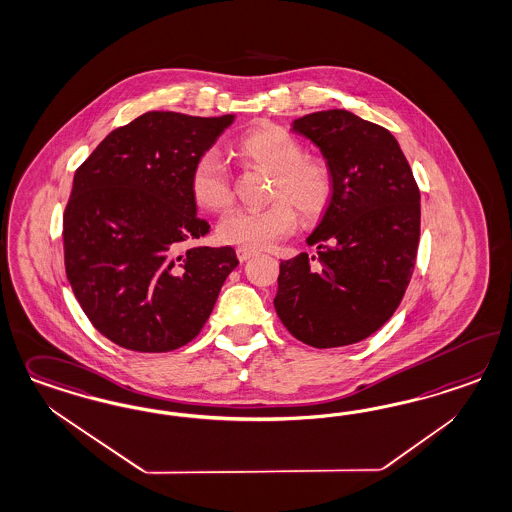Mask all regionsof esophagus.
<instances>
[{"instance_id":"obj_1","label":"esophagus","mask_w":512,"mask_h":512,"mask_svg":"<svg viewBox=\"0 0 512 512\" xmlns=\"http://www.w3.org/2000/svg\"><path fill=\"white\" fill-rule=\"evenodd\" d=\"M254 254H256V250H252V248L237 247V258H239L241 262H247Z\"/></svg>"}]
</instances>
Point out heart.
I'll list each match as a JSON object with an SVG mask.
<instances>
[{"label": "heart", "instance_id": "obj_1", "mask_svg": "<svg viewBox=\"0 0 512 512\" xmlns=\"http://www.w3.org/2000/svg\"><path fill=\"white\" fill-rule=\"evenodd\" d=\"M237 154L273 175L269 186L271 205L258 211L237 209L220 218L216 235L222 243L243 248H265L292 233L297 213L316 218L330 203L331 173L328 165L303 156L296 137L281 126H260L245 133ZM190 194L201 209L218 213L231 203V184L226 165L213 150L199 156L190 171Z\"/></svg>", "mask_w": 512, "mask_h": 512}]
</instances>
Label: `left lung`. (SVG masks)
<instances>
[{"instance_id": "obj_1", "label": "left lung", "mask_w": 512, "mask_h": 512, "mask_svg": "<svg viewBox=\"0 0 512 512\" xmlns=\"http://www.w3.org/2000/svg\"><path fill=\"white\" fill-rule=\"evenodd\" d=\"M292 132L313 141L330 169L328 209L307 252L282 260L275 311L316 348L360 343L394 314L413 275L420 192L396 137L331 109L301 116Z\"/></svg>"}]
</instances>
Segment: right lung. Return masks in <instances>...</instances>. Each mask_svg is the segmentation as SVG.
<instances>
[{"label": "right lung", "mask_w": 512, "mask_h": 512, "mask_svg": "<svg viewBox=\"0 0 512 512\" xmlns=\"http://www.w3.org/2000/svg\"><path fill=\"white\" fill-rule=\"evenodd\" d=\"M233 120L150 111L109 133L75 171L64 213L67 281L118 347L190 343L239 265L231 247H190L209 233L190 194L192 165Z\"/></svg>", "instance_id": "1"}]
</instances>
